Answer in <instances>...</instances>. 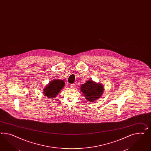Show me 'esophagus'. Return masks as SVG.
<instances>
[{"instance_id": "34e87169", "label": "esophagus", "mask_w": 151, "mask_h": 151, "mask_svg": "<svg viewBox=\"0 0 151 151\" xmlns=\"http://www.w3.org/2000/svg\"><path fill=\"white\" fill-rule=\"evenodd\" d=\"M76 86V84H72L70 85V86L72 88H73Z\"/></svg>"}]
</instances>
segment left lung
<instances>
[{"label":"left lung","instance_id":"obj_1","mask_svg":"<svg viewBox=\"0 0 151 151\" xmlns=\"http://www.w3.org/2000/svg\"><path fill=\"white\" fill-rule=\"evenodd\" d=\"M81 90L84 94L85 99L88 101L93 102L102 96L104 86L101 84L96 83L93 81L89 80L82 84Z\"/></svg>","mask_w":151,"mask_h":151}]
</instances>
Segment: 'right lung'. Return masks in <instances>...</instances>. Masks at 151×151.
I'll use <instances>...</instances> for the list:
<instances>
[{"mask_svg": "<svg viewBox=\"0 0 151 151\" xmlns=\"http://www.w3.org/2000/svg\"><path fill=\"white\" fill-rule=\"evenodd\" d=\"M65 84V82L63 80H53L50 82L43 89L44 95L51 99L56 97L64 87Z\"/></svg>", "mask_w": 151, "mask_h": 151, "instance_id": "right-lung-1", "label": "right lung"}]
</instances>
